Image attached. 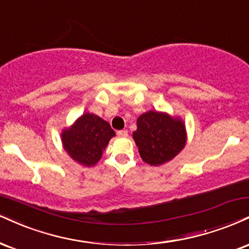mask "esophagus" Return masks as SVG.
Here are the masks:
<instances>
[{
    "mask_svg": "<svg viewBox=\"0 0 249 249\" xmlns=\"http://www.w3.org/2000/svg\"><path fill=\"white\" fill-rule=\"evenodd\" d=\"M117 136L121 137V138H125V137L128 136V133H127L126 130H121V131H118V132H117Z\"/></svg>",
    "mask_w": 249,
    "mask_h": 249,
    "instance_id": "1",
    "label": "esophagus"
}]
</instances>
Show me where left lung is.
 Listing matches in <instances>:
<instances>
[{
  "mask_svg": "<svg viewBox=\"0 0 249 249\" xmlns=\"http://www.w3.org/2000/svg\"><path fill=\"white\" fill-rule=\"evenodd\" d=\"M133 139L142 161L151 166H160L184 148L187 132L184 123L178 117L152 110L137 119Z\"/></svg>",
  "mask_w": 249,
  "mask_h": 249,
  "instance_id": "obj_1",
  "label": "left lung"
}]
</instances>
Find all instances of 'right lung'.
Here are the masks:
<instances>
[{
    "label": "right lung",
    "mask_w": 249,
    "mask_h": 249,
    "mask_svg": "<svg viewBox=\"0 0 249 249\" xmlns=\"http://www.w3.org/2000/svg\"><path fill=\"white\" fill-rule=\"evenodd\" d=\"M116 133L107 122L86 112L61 133L65 151L76 162L91 167L100 161L109 140Z\"/></svg>",
    "instance_id": "obj_1"
}]
</instances>
